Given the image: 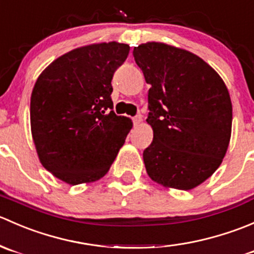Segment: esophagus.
I'll list each match as a JSON object with an SVG mask.
<instances>
[{
  "label": "esophagus",
  "mask_w": 254,
  "mask_h": 254,
  "mask_svg": "<svg viewBox=\"0 0 254 254\" xmlns=\"http://www.w3.org/2000/svg\"><path fill=\"white\" fill-rule=\"evenodd\" d=\"M132 122H134V127H139L142 122V118L140 117V115H137V117H135L134 119H132Z\"/></svg>",
  "instance_id": "obj_1"
}]
</instances>
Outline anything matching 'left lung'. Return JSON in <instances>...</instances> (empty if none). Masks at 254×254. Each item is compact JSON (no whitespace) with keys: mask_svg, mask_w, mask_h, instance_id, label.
I'll return each mask as SVG.
<instances>
[{"mask_svg":"<svg viewBox=\"0 0 254 254\" xmlns=\"http://www.w3.org/2000/svg\"><path fill=\"white\" fill-rule=\"evenodd\" d=\"M148 89L153 140L146 172L166 188L189 190L221 165L231 137L232 104L219 73L195 54L165 43L135 47Z\"/></svg>","mask_w":254,"mask_h":254,"instance_id":"8db88e82","label":"left lung"}]
</instances>
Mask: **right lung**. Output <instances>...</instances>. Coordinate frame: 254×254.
Here are the masks:
<instances>
[{
	"mask_svg": "<svg viewBox=\"0 0 254 254\" xmlns=\"http://www.w3.org/2000/svg\"><path fill=\"white\" fill-rule=\"evenodd\" d=\"M129 50L117 42L73 49L54 60L35 82L33 141L43 167L60 181L71 186L98 181L124 145L132 122L115 115L111 94L113 75Z\"/></svg>",
	"mask_w": 254,
	"mask_h": 254,
	"instance_id": "obj_1",
	"label": "right lung"
}]
</instances>
